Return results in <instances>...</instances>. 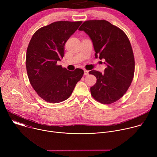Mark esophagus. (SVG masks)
Returning a JSON list of instances; mask_svg holds the SVG:
<instances>
[{
    "label": "esophagus",
    "instance_id": "1",
    "mask_svg": "<svg viewBox=\"0 0 157 157\" xmlns=\"http://www.w3.org/2000/svg\"><path fill=\"white\" fill-rule=\"evenodd\" d=\"M84 75L85 76L88 75H89V71H87V70H84Z\"/></svg>",
    "mask_w": 157,
    "mask_h": 157
}]
</instances>
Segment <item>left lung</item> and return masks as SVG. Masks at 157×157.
Returning a JSON list of instances; mask_svg holds the SVG:
<instances>
[{
	"mask_svg": "<svg viewBox=\"0 0 157 157\" xmlns=\"http://www.w3.org/2000/svg\"><path fill=\"white\" fill-rule=\"evenodd\" d=\"M79 30L84 31L92 40L96 58L104 59V73L92 70L96 77L91 87L92 96L102 104H110L127 92L132 81L135 61L130 41L117 27L104 20L84 21Z\"/></svg>",
	"mask_w": 157,
	"mask_h": 157,
	"instance_id": "8db88e82",
	"label": "left lung"
}]
</instances>
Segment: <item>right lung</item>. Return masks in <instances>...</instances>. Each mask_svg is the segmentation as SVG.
Listing matches in <instances>:
<instances>
[{
    "label": "right lung",
    "mask_w": 157,
    "mask_h": 157,
    "mask_svg": "<svg viewBox=\"0 0 157 157\" xmlns=\"http://www.w3.org/2000/svg\"><path fill=\"white\" fill-rule=\"evenodd\" d=\"M81 21H59L38 29L27 50L26 68L30 82L38 95L50 103L66 100L72 94L84 71H69L58 65L64 54V44Z\"/></svg>",
    "instance_id": "obj_1"
}]
</instances>
